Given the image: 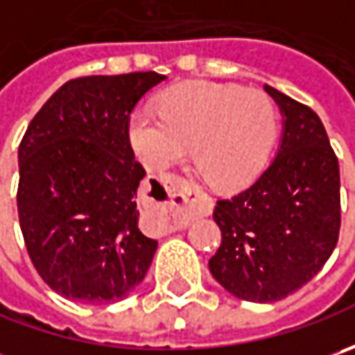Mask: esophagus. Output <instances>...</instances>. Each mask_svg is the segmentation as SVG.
I'll return each mask as SVG.
<instances>
[{
	"instance_id": "1",
	"label": "esophagus",
	"mask_w": 355,
	"mask_h": 355,
	"mask_svg": "<svg viewBox=\"0 0 355 355\" xmlns=\"http://www.w3.org/2000/svg\"><path fill=\"white\" fill-rule=\"evenodd\" d=\"M157 199L156 227L162 235L185 229L193 215H209L213 209L211 198L178 175L164 178Z\"/></svg>"
}]
</instances>
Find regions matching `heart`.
Instances as JSON below:
<instances>
[{"label":"heart","mask_w":355,"mask_h":355,"mask_svg":"<svg viewBox=\"0 0 355 355\" xmlns=\"http://www.w3.org/2000/svg\"><path fill=\"white\" fill-rule=\"evenodd\" d=\"M157 114L136 110L128 138L150 171L191 154L219 189H241L266 168L279 136V110L261 90L211 80H187L157 101Z\"/></svg>","instance_id":"1"}]
</instances>
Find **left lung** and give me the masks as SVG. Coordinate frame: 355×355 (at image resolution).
Masks as SVG:
<instances>
[{
    "label": "left lung",
    "instance_id": "8db88e82",
    "mask_svg": "<svg viewBox=\"0 0 355 355\" xmlns=\"http://www.w3.org/2000/svg\"><path fill=\"white\" fill-rule=\"evenodd\" d=\"M282 116L275 159L257 182L219 199L221 247L209 270L227 293L277 302L312 280L340 233V168L318 114L265 85Z\"/></svg>",
    "mask_w": 355,
    "mask_h": 355
}]
</instances>
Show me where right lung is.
<instances>
[{
    "label": "right lung",
    "instance_id": "1",
    "mask_svg": "<svg viewBox=\"0 0 355 355\" xmlns=\"http://www.w3.org/2000/svg\"><path fill=\"white\" fill-rule=\"evenodd\" d=\"M166 76H83L62 85L19 144L17 211L37 272L64 298L103 304L126 298L157 249L140 231L128 124Z\"/></svg>",
    "mask_w": 355,
    "mask_h": 355
}]
</instances>
